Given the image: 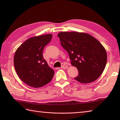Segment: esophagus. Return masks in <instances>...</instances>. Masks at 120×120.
<instances>
[{
    "label": "esophagus",
    "mask_w": 120,
    "mask_h": 120,
    "mask_svg": "<svg viewBox=\"0 0 120 120\" xmlns=\"http://www.w3.org/2000/svg\"><path fill=\"white\" fill-rule=\"evenodd\" d=\"M62 68H68V66L66 65H63L62 66Z\"/></svg>",
    "instance_id": "obj_1"
}]
</instances>
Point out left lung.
<instances>
[{"mask_svg": "<svg viewBox=\"0 0 120 120\" xmlns=\"http://www.w3.org/2000/svg\"><path fill=\"white\" fill-rule=\"evenodd\" d=\"M60 44L69 55L71 64L79 71L74 79L81 83L96 80L105 68L106 50L100 41L84 33L60 32Z\"/></svg>", "mask_w": 120, "mask_h": 120, "instance_id": "left-lung-1", "label": "left lung"}]
</instances>
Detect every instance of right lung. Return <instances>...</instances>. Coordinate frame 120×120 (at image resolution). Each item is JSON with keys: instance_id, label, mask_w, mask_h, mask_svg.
I'll list each match as a JSON object with an SVG mask.
<instances>
[{"instance_id": "right-lung-1", "label": "right lung", "mask_w": 120, "mask_h": 120, "mask_svg": "<svg viewBox=\"0 0 120 120\" xmlns=\"http://www.w3.org/2000/svg\"><path fill=\"white\" fill-rule=\"evenodd\" d=\"M52 36L49 34L31 37L15 54L14 63L17 74L21 80L31 87L43 86L54 76V70L48 65L43 55L44 48L51 41Z\"/></svg>"}]
</instances>
